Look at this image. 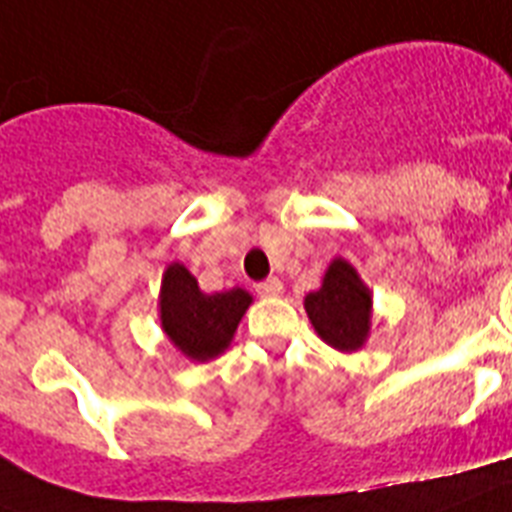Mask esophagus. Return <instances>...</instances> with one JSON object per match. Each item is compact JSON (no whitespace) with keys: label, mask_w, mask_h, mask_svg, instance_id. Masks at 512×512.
<instances>
[{"label":"esophagus","mask_w":512,"mask_h":512,"mask_svg":"<svg viewBox=\"0 0 512 512\" xmlns=\"http://www.w3.org/2000/svg\"><path fill=\"white\" fill-rule=\"evenodd\" d=\"M256 293L264 295V298H277V295H282V282L277 277H269V280L256 285Z\"/></svg>","instance_id":"esophagus-1"}]
</instances>
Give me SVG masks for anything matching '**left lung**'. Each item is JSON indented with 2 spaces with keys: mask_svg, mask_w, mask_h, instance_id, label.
I'll list each match as a JSON object with an SVG mask.
<instances>
[{
  "mask_svg": "<svg viewBox=\"0 0 512 512\" xmlns=\"http://www.w3.org/2000/svg\"><path fill=\"white\" fill-rule=\"evenodd\" d=\"M308 322L329 348L356 353L371 335V290L348 259L329 261L322 287L303 298Z\"/></svg>",
  "mask_w": 512,
  "mask_h": 512,
  "instance_id": "1",
  "label": "left lung"
}]
</instances>
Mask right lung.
<instances>
[{"label":"right lung","mask_w":512,"mask_h":512,"mask_svg":"<svg viewBox=\"0 0 512 512\" xmlns=\"http://www.w3.org/2000/svg\"><path fill=\"white\" fill-rule=\"evenodd\" d=\"M253 295L243 287L222 293H204L188 266L172 261L162 274L159 287V324L164 337L188 361H214L230 348L240 319L246 316Z\"/></svg>","instance_id":"right-lung-1"}]
</instances>
